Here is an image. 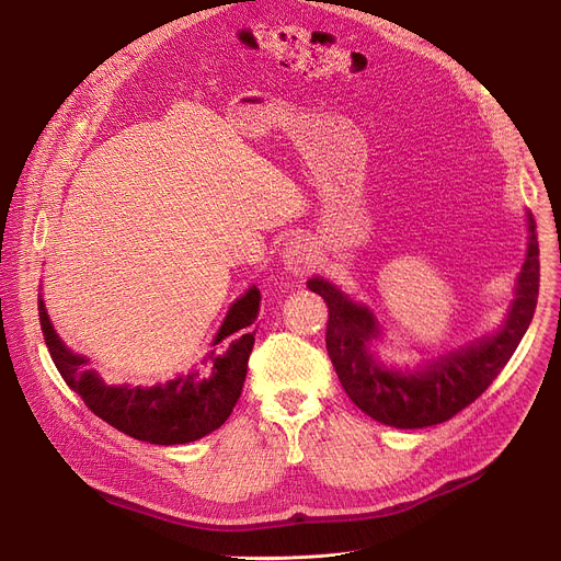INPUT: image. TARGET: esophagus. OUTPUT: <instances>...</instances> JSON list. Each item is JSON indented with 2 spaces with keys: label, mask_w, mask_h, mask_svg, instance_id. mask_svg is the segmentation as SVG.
Here are the masks:
<instances>
[{
  "label": "esophagus",
  "mask_w": 561,
  "mask_h": 561,
  "mask_svg": "<svg viewBox=\"0 0 561 561\" xmlns=\"http://www.w3.org/2000/svg\"><path fill=\"white\" fill-rule=\"evenodd\" d=\"M282 261H284L288 273L305 275V273H309L313 268V248L305 239V236H296V239H290L284 245Z\"/></svg>",
  "instance_id": "1"
}]
</instances>
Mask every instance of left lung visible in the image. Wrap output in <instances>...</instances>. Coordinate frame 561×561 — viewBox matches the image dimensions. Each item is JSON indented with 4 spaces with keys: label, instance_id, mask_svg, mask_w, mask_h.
Returning <instances> with one entry per match:
<instances>
[{
    "label": "left lung",
    "instance_id": "1",
    "mask_svg": "<svg viewBox=\"0 0 561 561\" xmlns=\"http://www.w3.org/2000/svg\"><path fill=\"white\" fill-rule=\"evenodd\" d=\"M527 256L518 275L516 300L505 325L495 334L480 336L421 366H389L375 355L379 322L366 305L352 302L325 279L307 286L328 302V352L347 398L370 419L416 430L450 421L476 402L512 359L523 334L533 322L539 298V241L537 222L527 214Z\"/></svg>",
    "mask_w": 561,
    "mask_h": 561
}]
</instances>
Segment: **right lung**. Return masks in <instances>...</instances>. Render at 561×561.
Wrapping results in <instances>:
<instances>
[{"label": "right lung", "instance_id": "obj_1", "mask_svg": "<svg viewBox=\"0 0 561 561\" xmlns=\"http://www.w3.org/2000/svg\"><path fill=\"white\" fill-rule=\"evenodd\" d=\"M259 307L261 293L254 286L233 302L214 341L218 345L229 339V345L222 355L211 352L206 359L211 364L209 377L197 370L168 381L165 387L129 389L108 387L98 373L88 370V359L72 355L56 336L43 300L38 302L43 336L66 385L111 427L154 446L191 444L211 434L229 419L248 375V359L254 345V332L250 328L259 316Z\"/></svg>", "mask_w": 561, "mask_h": 561}]
</instances>
